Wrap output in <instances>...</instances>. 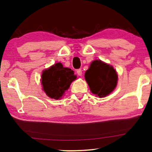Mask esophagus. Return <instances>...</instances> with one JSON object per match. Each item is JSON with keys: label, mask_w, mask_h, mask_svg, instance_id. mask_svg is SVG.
<instances>
[{"label": "esophagus", "mask_w": 152, "mask_h": 152, "mask_svg": "<svg viewBox=\"0 0 152 152\" xmlns=\"http://www.w3.org/2000/svg\"><path fill=\"white\" fill-rule=\"evenodd\" d=\"M76 73H77V75H79V76H82V70H81V69L77 70Z\"/></svg>", "instance_id": "1"}]
</instances>
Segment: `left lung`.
<instances>
[{
    "label": "left lung",
    "mask_w": 152,
    "mask_h": 152,
    "mask_svg": "<svg viewBox=\"0 0 152 152\" xmlns=\"http://www.w3.org/2000/svg\"><path fill=\"white\" fill-rule=\"evenodd\" d=\"M84 77L91 93L100 98L113 92L118 84L116 70L111 65L99 59L91 62Z\"/></svg>",
    "instance_id": "obj_1"
}]
</instances>
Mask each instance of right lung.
Listing matches in <instances>:
<instances>
[{"mask_svg":"<svg viewBox=\"0 0 152 152\" xmlns=\"http://www.w3.org/2000/svg\"><path fill=\"white\" fill-rule=\"evenodd\" d=\"M76 78L73 70L64 67L60 62L56 63L43 70L41 77L42 89L47 96L60 99Z\"/></svg>","mask_w":152,"mask_h":152,"instance_id":"add662e5","label":"right lung"}]
</instances>
